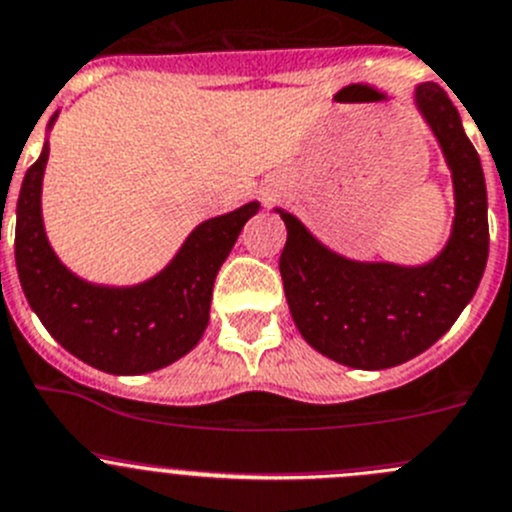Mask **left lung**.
Listing matches in <instances>:
<instances>
[{"label": "left lung", "instance_id": "obj_1", "mask_svg": "<svg viewBox=\"0 0 512 512\" xmlns=\"http://www.w3.org/2000/svg\"><path fill=\"white\" fill-rule=\"evenodd\" d=\"M414 103L455 184L452 234L434 260L417 267L348 260L315 240L298 217L278 209L288 227L280 275L295 326L315 351L351 369H391L427 351L460 318L487 265L480 156L439 85H417Z\"/></svg>", "mask_w": 512, "mask_h": 512}]
</instances>
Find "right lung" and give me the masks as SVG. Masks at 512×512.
Masks as SVG:
<instances>
[{
	"label": "right lung",
	"mask_w": 512,
	"mask_h": 512,
	"mask_svg": "<svg viewBox=\"0 0 512 512\" xmlns=\"http://www.w3.org/2000/svg\"><path fill=\"white\" fill-rule=\"evenodd\" d=\"M47 156L45 141L17 199L14 257L30 308L65 351L105 374H148L179 361L202 338L214 278L260 202L199 224L174 260L146 283L108 288L70 272L47 242L42 224Z\"/></svg>",
	"instance_id": "1"
}]
</instances>
